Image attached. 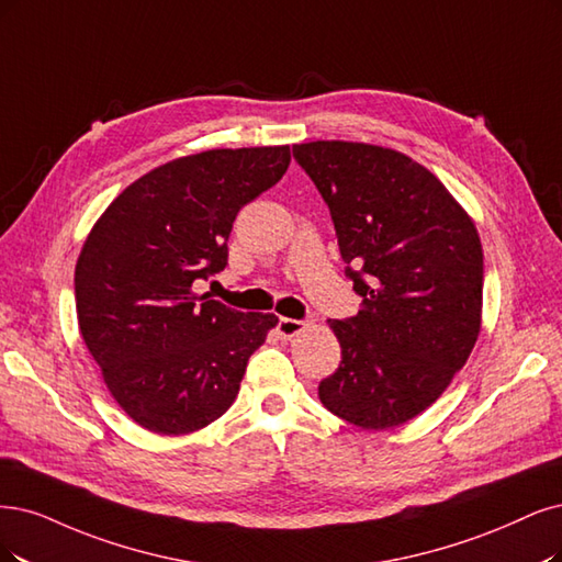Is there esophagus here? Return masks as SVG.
I'll use <instances>...</instances> for the list:
<instances>
[{
  "label": "esophagus",
  "mask_w": 562,
  "mask_h": 562,
  "mask_svg": "<svg viewBox=\"0 0 562 562\" xmlns=\"http://www.w3.org/2000/svg\"><path fill=\"white\" fill-rule=\"evenodd\" d=\"M307 324L301 322V319H289V317H280L278 319V334L284 338V340H292L294 336H299L301 330H305Z\"/></svg>",
  "instance_id": "obj_1"
}]
</instances>
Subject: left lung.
Returning <instances> with one entry per match:
<instances>
[{
	"label": "left lung",
	"mask_w": 562,
	"mask_h": 562,
	"mask_svg": "<svg viewBox=\"0 0 562 562\" xmlns=\"http://www.w3.org/2000/svg\"><path fill=\"white\" fill-rule=\"evenodd\" d=\"M336 224L357 317L328 319L342 349L319 401L363 430L419 417L482 330L484 252L472 217L412 157L355 140L296 143Z\"/></svg>",
	"instance_id": "obj_1"
}]
</instances>
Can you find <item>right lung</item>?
I'll return each instance as SVG.
<instances>
[{"instance_id":"1","label":"right lung","mask_w":562,"mask_h":562,"mask_svg":"<svg viewBox=\"0 0 562 562\" xmlns=\"http://www.w3.org/2000/svg\"><path fill=\"white\" fill-rule=\"evenodd\" d=\"M289 161V145L171 159L124 187L82 243L74 276L80 336L140 428L194 432L236 401L278 317L236 313L192 286L224 270L238 211Z\"/></svg>"}]
</instances>
